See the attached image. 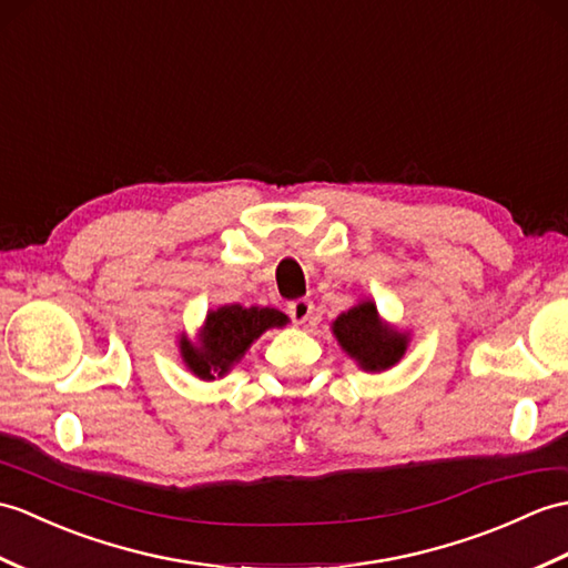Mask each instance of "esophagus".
I'll list each match as a JSON object with an SVG mask.
<instances>
[{
    "label": "esophagus",
    "mask_w": 568,
    "mask_h": 568,
    "mask_svg": "<svg viewBox=\"0 0 568 568\" xmlns=\"http://www.w3.org/2000/svg\"><path fill=\"white\" fill-rule=\"evenodd\" d=\"M312 312H314L312 300H293L287 305V314L293 316L295 324H305L310 316H312Z\"/></svg>",
    "instance_id": "1"
}]
</instances>
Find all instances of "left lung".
Returning a JSON list of instances; mask_svg holds the SVG:
<instances>
[{"instance_id":"obj_1","label":"left lung","mask_w":568,"mask_h":568,"mask_svg":"<svg viewBox=\"0 0 568 568\" xmlns=\"http://www.w3.org/2000/svg\"><path fill=\"white\" fill-rule=\"evenodd\" d=\"M332 334L341 351L365 373H385L397 365L408 348V332L385 322L373 300L341 312L332 322Z\"/></svg>"}]
</instances>
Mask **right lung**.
Returning <instances> with one entry per match:
<instances>
[{"label":"right lung","mask_w":568,"mask_h":568,"mask_svg":"<svg viewBox=\"0 0 568 568\" xmlns=\"http://www.w3.org/2000/svg\"><path fill=\"white\" fill-rule=\"evenodd\" d=\"M287 322V314L273 307L222 305L207 310L195 341L186 334L179 336L181 361L197 379H220L244 358L256 338L268 328H283Z\"/></svg>","instance_id":"1"}]
</instances>
